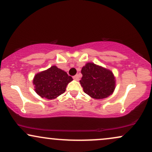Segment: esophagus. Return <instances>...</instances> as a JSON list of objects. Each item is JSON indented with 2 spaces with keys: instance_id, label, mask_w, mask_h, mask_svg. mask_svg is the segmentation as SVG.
<instances>
[{
  "instance_id": "esophagus-1",
  "label": "esophagus",
  "mask_w": 152,
  "mask_h": 152,
  "mask_svg": "<svg viewBox=\"0 0 152 152\" xmlns=\"http://www.w3.org/2000/svg\"><path fill=\"white\" fill-rule=\"evenodd\" d=\"M73 78H74V79L76 80V81H78V80H79V77H78V75H76V76H74Z\"/></svg>"
}]
</instances>
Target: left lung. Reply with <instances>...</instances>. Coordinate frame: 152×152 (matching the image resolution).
<instances>
[{"instance_id": "1", "label": "left lung", "mask_w": 152, "mask_h": 152, "mask_svg": "<svg viewBox=\"0 0 152 152\" xmlns=\"http://www.w3.org/2000/svg\"><path fill=\"white\" fill-rule=\"evenodd\" d=\"M81 74L80 83L83 91L92 99H105L114 93L116 78L111 71L88 62L82 67Z\"/></svg>"}]
</instances>
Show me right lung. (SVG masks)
Listing matches in <instances>:
<instances>
[{
	"mask_svg": "<svg viewBox=\"0 0 152 152\" xmlns=\"http://www.w3.org/2000/svg\"><path fill=\"white\" fill-rule=\"evenodd\" d=\"M73 78L66 71L52 66L47 70L35 75L33 83L36 94L41 98L54 99L64 94L67 85Z\"/></svg>",
	"mask_w": 152,
	"mask_h": 152,
	"instance_id": "add662e5",
	"label": "right lung"
}]
</instances>
